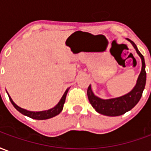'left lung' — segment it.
<instances>
[{
    "label": "left lung",
    "mask_w": 151,
    "mask_h": 151,
    "mask_svg": "<svg viewBox=\"0 0 151 151\" xmlns=\"http://www.w3.org/2000/svg\"><path fill=\"white\" fill-rule=\"evenodd\" d=\"M132 44L136 52L140 57L142 60V70L140 74L138 75L137 82L134 87L129 93H126L118 98H110V99H102L98 96H96L91 89V86H89L87 90V95L92 106L99 114L110 117H115L124 114L129 110L133 109L137 105L145 89L146 80H147V73H146V65L145 60L139 50L137 48V45L131 40L127 38Z\"/></svg>",
    "instance_id": "8db88e82"
}]
</instances>
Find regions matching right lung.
Listing matches in <instances>:
<instances>
[{"instance_id":"1","label":"right lung","mask_w":151,"mask_h":151,"mask_svg":"<svg viewBox=\"0 0 151 151\" xmlns=\"http://www.w3.org/2000/svg\"><path fill=\"white\" fill-rule=\"evenodd\" d=\"M70 87L67 88V90H65V92L64 93L63 96L61 97V100L59 101V102L55 106L51 108L50 110H42V111H30V110H27L25 109H23L22 107L18 106L14 101H13V99L11 98V97L9 96V94L8 93L9 95V100L11 101V103L13 104V106L15 108H16L17 110H18L19 112L24 114V115L27 116V117H29L31 118H33V119H37V120H45V119H49V118H53L55 117L58 114H59L61 112V110H63V106H64L65 101V98H66V94L69 90H70Z\"/></svg>"}]
</instances>
